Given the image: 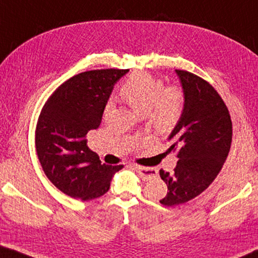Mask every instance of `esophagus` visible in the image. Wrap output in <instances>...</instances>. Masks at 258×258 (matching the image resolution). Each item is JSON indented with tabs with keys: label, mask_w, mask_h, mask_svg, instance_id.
Instances as JSON below:
<instances>
[{
	"label": "esophagus",
	"mask_w": 258,
	"mask_h": 258,
	"mask_svg": "<svg viewBox=\"0 0 258 258\" xmlns=\"http://www.w3.org/2000/svg\"><path fill=\"white\" fill-rule=\"evenodd\" d=\"M133 168L138 172L140 177H141L143 181L151 180V178H154V177L157 176V171L154 168L141 167V166H138V165H133Z\"/></svg>",
	"instance_id": "34e87169"
}]
</instances>
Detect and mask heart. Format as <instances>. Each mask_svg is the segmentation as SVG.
Segmentation results:
<instances>
[{
	"instance_id": "heart-1",
	"label": "heart",
	"mask_w": 258,
	"mask_h": 258,
	"mask_svg": "<svg viewBox=\"0 0 258 258\" xmlns=\"http://www.w3.org/2000/svg\"><path fill=\"white\" fill-rule=\"evenodd\" d=\"M120 98L160 131L169 132L180 120L184 108V94L177 86L164 87L163 82L147 73L133 74L120 89ZM111 108L109 102L104 111Z\"/></svg>"
}]
</instances>
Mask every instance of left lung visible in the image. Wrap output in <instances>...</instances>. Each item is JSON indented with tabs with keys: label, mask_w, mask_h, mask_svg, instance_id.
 <instances>
[{
	"label": "left lung",
	"mask_w": 258,
	"mask_h": 258,
	"mask_svg": "<svg viewBox=\"0 0 258 258\" xmlns=\"http://www.w3.org/2000/svg\"><path fill=\"white\" fill-rule=\"evenodd\" d=\"M180 80L184 108L180 120L169 134L177 150L174 173L160 169L167 195L159 200L165 206L184 204L197 197L220 173L232 141V121L228 108L216 90L195 74L175 71Z\"/></svg>",
	"instance_id": "obj_1"
}]
</instances>
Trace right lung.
<instances>
[{
    "label": "right lung",
    "mask_w": 258,
    "mask_h": 258,
    "mask_svg": "<svg viewBox=\"0 0 258 258\" xmlns=\"http://www.w3.org/2000/svg\"><path fill=\"white\" fill-rule=\"evenodd\" d=\"M128 69L85 72L64 82L38 117L35 145L47 178L63 194L92 200L103 196L123 165L101 164L86 134L101 123L113 86Z\"/></svg>",
    "instance_id": "right-lung-1"
}]
</instances>
